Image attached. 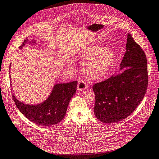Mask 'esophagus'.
Listing matches in <instances>:
<instances>
[{"instance_id":"1","label":"esophagus","mask_w":159,"mask_h":159,"mask_svg":"<svg viewBox=\"0 0 159 159\" xmlns=\"http://www.w3.org/2000/svg\"><path fill=\"white\" fill-rule=\"evenodd\" d=\"M87 88V84H86L84 81L80 80L79 82L77 85V90L78 91H82L85 90Z\"/></svg>"}]
</instances>
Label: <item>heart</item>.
Segmentation results:
<instances>
[{"label": "heart", "mask_w": 159, "mask_h": 159, "mask_svg": "<svg viewBox=\"0 0 159 159\" xmlns=\"http://www.w3.org/2000/svg\"><path fill=\"white\" fill-rule=\"evenodd\" d=\"M101 48L99 44H93L82 53L85 60L81 65L83 73L89 78L98 79L103 77L108 71L114 57L113 50L108 47Z\"/></svg>", "instance_id": "b5f03b06"}]
</instances>
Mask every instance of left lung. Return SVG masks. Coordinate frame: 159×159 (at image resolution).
I'll return each mask as SVG.
<instances>
[{
  "mask_svg": "<svg viewBox=\"0 0 159 159\" xmlns=\"http://www.w3.org/2000/svg\"><path fill=\"white\" fill-rule=\"evenodd\" d=\"M119 74L93 86L94 115L101 122L111 124L129 116L142 102L148 82L145 52L127 34L126 51Z\"/></svg>",
  "mask_w": 159,
  "mask_h": 159,
  "instance_id": "left-lung-1",
  "label": "left lung"
}]
</instances>
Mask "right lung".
I'll list each match as a JSON object with an SVG mask.
<instances>
[{
	"label": "right lung",
	"instance_id": "right-lung-1",
	"mask_svg": "<svg viewBox=\"0 0 159 159\" xmlns=\"http://www.w3.org/2000/svg\"><path fill=\"white\" fill-rule=\"evenodd\" d=\"M28 41V39H26L20 48L25 46ZM77 85V81L56 84L48 99L37 105L24 104L15 96H12L20 112L28 119L37 125L51 126L59 123L65 117L70 100L75 94Z\"/></svg>",
	"mask_w": 159,
	"mask_h": 159
}]
</instances>
